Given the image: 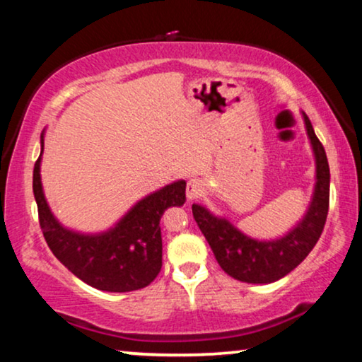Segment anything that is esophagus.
<instances>
[{
  "label": "esophagus",
  "instance_id": "1",
  "mask_svg": "<svg viewBox=\"0 0 362 362\" xmlns=\"http://www.w3.org/2000/svg\"><path fill=\"white\" fill-rule=\"evenodd\" d=\"M205 192V184L200 178H192L187 182V199L194 200L197 197H200Z\"/></svg>",
  "mask_w": 362,
  "mask_h": 362
}]
</instances>
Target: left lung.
<instances>
[{"label": "left lung", "instance_id": "left-lung-1", "mask_svg": "<svg viewBox=\"0 0 362 362\" xmlns=\"http://www.w3.org/2000/svg\"><path fill=\"white\" fill-rule=\"evenodd\" d=\"M301 114L315 156L316 182L305 215L290 231L278 238H253L238 230L226 216L215 215L200 204L192 205L194 218L216 262L226 274L238 281L268 285L286 276L310 255L325 228L329 206V165L310 119L305 112Z\"/></svg>", "mask_w": 362, "mask_h": 362}]
</instances>
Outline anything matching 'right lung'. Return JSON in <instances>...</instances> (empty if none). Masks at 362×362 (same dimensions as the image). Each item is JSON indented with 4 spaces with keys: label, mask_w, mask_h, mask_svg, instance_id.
<instances>
[{
    "label": "right lung",
    "mask_w": 362,
    "mask_h": 362,
    "mask_svg": "<svg viewBox=\"0 0 362 362\" xmlns=\"http://www.w3.org/2000/svg\"><path fill=\"white\" fill-rule=\"evenodd\" d=\"M41 153L33 172V192L47 247L72 274L109 293L136 291L156 279L162 268L160 218L168 206L185 204V180H175L134 204L110 228L84 233L67 228L52 214L41 182Z\"/></svg>",
    "instance_id": "add662e5"
}]
</instances>
